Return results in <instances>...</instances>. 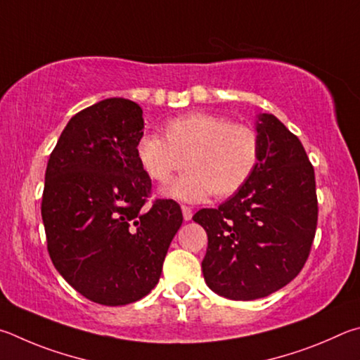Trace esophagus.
I'll return each mask as SVG.
<instances>
[{
  "label": "esophagus",
  "mask_w": 360,
  "mask_h": 360,
  "mask_svg": "<svg viewBox=\"0 0 360 360\" xmlns=\"http://www.w3.org/2000/svg\"><path fill=\"white\" fill-rule=\"evenodd\" d=\"M181 212H184V218H185V221H190V219L193 218V210H191V207H188V205H181Z\"/></svg>",
  "instance_id": "1"
}]
</instances>
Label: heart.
Returning a JSON list of instances; mask_svg holds the SVG:
<instances>
[{
    "mask_svg": "<svg viewBox=\"0 0 360 360\" xmlns=\"http://www.w3.org/2000/svg\"><path fill=\"white\" fill-rule=\"evenodd\" d=\"M164 136L143 134L136 155L156 184H169L185 166L190 170L164 190L167 198L188 202H200L210 194L229 198L248 184L259 166L261 139L248 123L193 112L164 124Z\"/></svg>",
    "mask_w": 360,
    "mask_h": 360,
    "instance_id": "obj_1",
    "label": "heart"
}]
</instances>
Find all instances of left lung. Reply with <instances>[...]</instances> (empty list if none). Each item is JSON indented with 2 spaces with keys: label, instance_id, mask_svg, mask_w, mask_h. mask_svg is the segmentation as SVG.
I'll list each match as a JSON object with an SVG mask.
<instances>
[{
  "label": "left lung",
  "instance_id": "8db88e82",
  "mask_svg": "<svg viewBox=\"0 0 360 360\" xmlns=\"http://www.w3.org/2000/svg\"><path fill=\"white\" fill-rule=\"evenodd\" d=\"M256 129L261 161L248 184L193 217L209 237L205 283L232 300L266 297L292 281L318 224L314 169L299 137L270 113H261Z\"/></svg>",
  "mask_w": 360,
  "mask_h": 360
}]
</instances>
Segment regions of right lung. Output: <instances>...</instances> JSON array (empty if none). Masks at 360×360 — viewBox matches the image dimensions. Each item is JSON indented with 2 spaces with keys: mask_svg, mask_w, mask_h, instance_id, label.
Masks as SVG:
<instances>
[{
  "mask_svg": "<svg viewBox=\"0 0 360 360\" xmlns=\"http://www.w3.org/2000/svg\"><path fill=\"white\" fill-rule=\"evenodd\" d=\"M142 128L139 104L99 101L69 120L47 162L41 213L50 259L75 291L107 307L132 304L158 285L184 223L172 199L145 207Z\"/></svg>",
  "mask_w": 360,
  "mask_h": 360,
  "instance_id": "add662e5",
  "label": "right lung"
}]
</instances>
